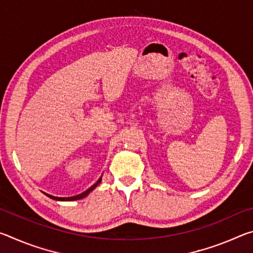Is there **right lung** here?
I'll use <instances>...</instances> for the list:
<instances>
[{"instance_id":"right-lung-1","label":"right lung","mask_w":253,"mask_h":253,"mask_svg":"<svg viewBox=\"0 0 253 253\" xmlns=\"http://www.w3.org/2000/svg\"><path fill=\"white\" fill-rule=\"evenodd\" d=\"M100 182H101V177L98 179V181L95 184H93L91 187H89L87 191H84V193H81L79 195H76V196H70V198H57V196H52V195H49V194H45V195L49 196L50 199H53L55 201H76V200H80V199H84V196H87L89 193H90V192L93 190V188H95Z\"/></svg>"}]
</instances>
